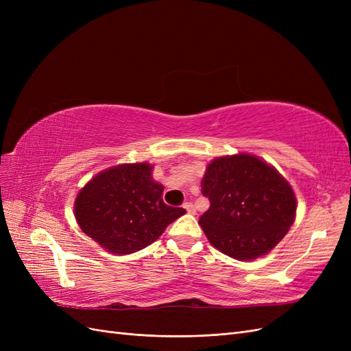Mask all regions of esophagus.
Instances as JSON below:
<instances>
[{"label": "esophagus", "instance_id": "obj_1", "mask_svg": "<svg viewBox=\"0 0 351 351\" xmlns=\"http://www.w3.org/2000/svg\"><path fill=\"white\" fill-rule=\"evenodd\" d=\"M183 208L189 212V214H195V212H196V209H195V206H193L192 202H186V204L183 205Z\"/></svg>", "mask_w": 351, "mask_h": 351}]
</instances>
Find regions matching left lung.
<instances>
[{
	"label": "left lung",
	"mask_w": 351,
	"mask_h": 351,
	"mask_svg": "<svg viewBox=\"0 0 351 351\" xmlns=\"http://www.w3.org/2000/svg\"><path fill=\"white\" fill-rule=\"evenodd\" d=\"M210 202L199 224L209 243L237 261L258 259L284 239L295 218L289 182L250 154L215 158L202 180Z\"/></svg>",
	"instance_id": "8db88e82"
}]
</instances>
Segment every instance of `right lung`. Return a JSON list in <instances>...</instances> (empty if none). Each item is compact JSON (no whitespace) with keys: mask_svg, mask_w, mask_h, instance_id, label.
Instances as JSON below:
<instances>
[{"mask_svg":"<svg viewBox=\"0 0 351 351\" xmlns=\"http://www.w3.org/2000/svg\"><path fill=\"white\" fill-rule=\"evenodd\" d=\"M147 162L121 164L95 176L74 200V217L84 234L110 253L129 254L149 246L183 208L164 204V186Z\"/></svg>","mask_w":351,"mask_h":351,"instance_id":"right-lung-1","label":"right lung"}]
</instances>
